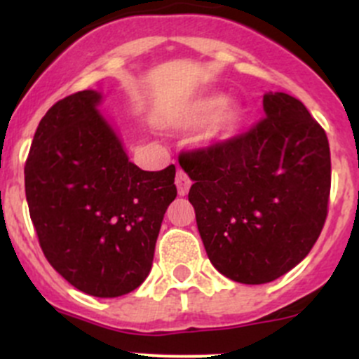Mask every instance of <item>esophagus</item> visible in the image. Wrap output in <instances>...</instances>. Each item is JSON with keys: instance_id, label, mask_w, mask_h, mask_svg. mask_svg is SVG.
Here are the masks:
<instances>
[{"instance_id": "obj_1", "label": "esophagus", "mask_w": 359, "mask_h": 359, "mask_svg": "<svg viewBox=\"0 0 359 359\" xmlns=\"http://www.w3.org/2000/svg\"><path fill=\"white\" fill-rule=\"evenodd\" d=\"M175 186H177V191H179L180 196H186L187 191H189V187H191V179L187 177L186 172H182V170H177Z\"/></svg>"}]
</instances>
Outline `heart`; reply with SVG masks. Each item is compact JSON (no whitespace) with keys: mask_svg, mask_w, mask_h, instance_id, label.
Instances as JSON below:
<instances>
[{"mask_svg":"<svg viewBox=\"0 0 359 359\" xmlns=\"http://www.w3.org/2000/svg\"><path fill=\"white\" fill-rule=\"evenodd\" d=\"M226 106L227 99L224 95H203L187 106V109L177 119L175 125L180 126V128H194V126H200L203 123L210 121L220 111L221 114H218L219 116L216 115L217 118L213 121L210 135L213 139H226V137H231L240 128L241 123L240 109L227 107L222 111V109Z\"/></svg>","mask_w":359,"mask_h":359,"instance_id":"obj_1","label":"heart"}]
</instances>
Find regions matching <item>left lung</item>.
Instances as JSON below:
<instances>
[{
	"label": "left lung",
	"instance_id": "8db88e82",
	"mask_svg": "<svg viewBox=\"0 0 359 359\" xmlns=\"http://www.w3.org/2000/svg\"><path fill=\"white\" fill-rule=\"evenodd\" d=\"M247 132L182 151L194 180L189 201L206 255L245 285L278 280L320 238L328 215L332 163L325 130L288 93L264 95Z\"/></svg>",
	"mask_w": 359,
	"mask_h": 359
}]
</instances>
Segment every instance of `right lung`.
<instances>
[{"instance_id": "add662e5", "label": "right lung", "mask_w": 359, "mask_h": 359, "mask_svg": "<svg viewBox=\"0 0 359 359\" xmlns=\"http://www.w3.org/2000/svg\"><path fill=\"white\" fill-rule=\"evenodd\" d=\"M100 93L53 104L25 161V198L39 247L72 287L119 297L144 283L168 205L175 165L144 172L95 109Z\"/></svg>"}]
</instances>
